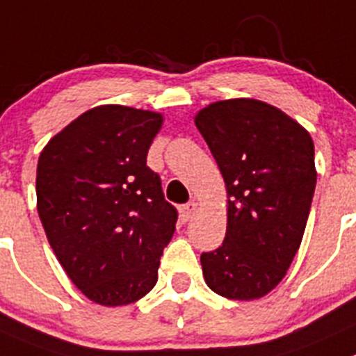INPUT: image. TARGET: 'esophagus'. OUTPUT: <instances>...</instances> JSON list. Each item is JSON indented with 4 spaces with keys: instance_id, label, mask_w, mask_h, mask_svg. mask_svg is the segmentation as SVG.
Here are the masks:
<instances>
[{
    "instance_id": "34e87169",
    "label": "esophagus",
    "mask_w": 356,
    "mask_h": 356,
    "mask_svg": "<svg viewBox=\"0 0 356 356\" xmlns=\"http://www.w3.org/2000/svg\"><path fill=\"white\" fill-rule=\"evenodd\" d=\"M195 211H197V204H195V202H188V204L181 206L180 208L181 220H185V222H187V220H191L192 216L195 215Z\"/></svg>"
}]
</instances>
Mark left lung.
Wrapping results in <instances>:
<instances>
[{"instance_id":"left-lung-1","label":"left lung","mask_w":356,"mask_h":356,"mask_svg":"<svg viewBox=\"0 0 356 356\" xmlns=\"http://www.w3.org/2000/svg\"><path fill=\"white\" fill-rule=\"evenodd\" d=\"M227 188L222 246L202 253L206 285L234 300L260 299L285 277L316 187L309 133L259 99L216 101L195 115Z\"/></svg>"}]
</instances>
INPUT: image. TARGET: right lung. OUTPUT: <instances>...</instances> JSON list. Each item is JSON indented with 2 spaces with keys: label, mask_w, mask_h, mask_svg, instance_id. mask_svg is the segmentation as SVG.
I'll return each mask as SVG.
<instances>
[{
  "label": "right lung",
  "mask_w": 356,
  "mask_h": 356,
  "mask_svg": "<svg viewBox=\"0 0 356 356\" xmlns=\"http://www.w3.org/2000/svg\"><path fill=\"white\" fill-rule=\"evenodd\" d=\"M162 115L103 104L47 143L36 169L38 215L71 282L101 306L136 302L157 283L178 213L147 154Z\"/></svg>",
  "instance_id": "1"
}]
</instances>
